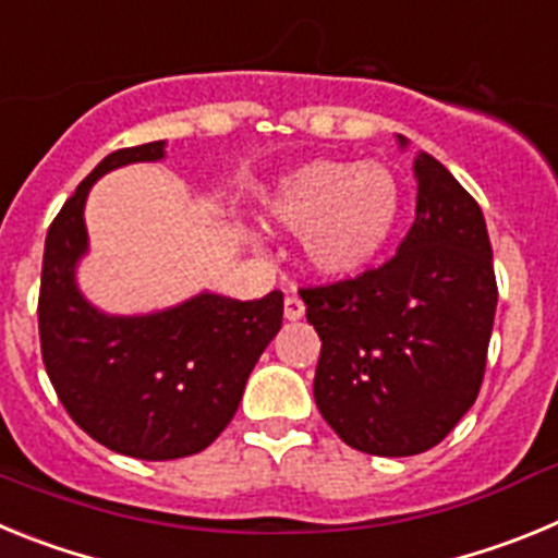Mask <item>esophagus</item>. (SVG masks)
Segmentation results:
<instances>
[{
  "mask_svg": "<svg viewBox=\"0 0 558 558\" xmlns=\"http://www.w3.org/2000/svg\"><path fill=\"white\" fill-rule=\"evenodd\" d=\"M302 315H304L302 299H299L295 293H288V299H284V318H288V322H299Z\"/></svg>",
  "mask_w": 558,
  "mask_h": 558,
  "instance_id": "esophagus-1",
  "label": "esophagus"
}]
</instances>
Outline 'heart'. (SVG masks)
Segmentation results:
<instances>
[{
	"mask_svg": "<svg viewBox=\"0 0 558 558\" xmlns=\"http://www.w3.org/2000/svg\"><path fill=\"white\" fill-rule=\"evenodd\" d=\"M268 218L304 231V256L324 276H354L383 254L402 215V190L377 161H313L284 175Z\"/></svg>",
	"mask_w": 558,
	"mask_h": 558,
	"instance_id": "b5f03b06",
	"label": "heart"
}]
</instances>
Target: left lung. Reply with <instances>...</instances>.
I'll list each match as a JSON object with an SVG mask.
<instances>
[{"instance_id":"8db88e82","label":"left lung","mask_w":558,"mask_h":558,"mask_svg":"<svg viewBox=\"0 0 558 558\" xmlns=\"http://www.w3.org/2000/svg\"><path fill=\"white\" fill-rule=\"evenodd\" d=\"M399 145H408L399 136ZM416 218L397 254L352 279L302 288L322 338L315 405L349 447L402 458L436 447L475 405L497 307L481 206L427 153Z\"/></svg>"}]
</instances>
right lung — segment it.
Segmentation results:
<instances>
[{
	"mask_svg": "<svg viewBox=\"0 0 558 558\" xmlns=\"http://www.w3.org/2000/svg\"><path fill=\"white\" fill-rule=\"evenodd\" d=\"M161 156L165 142L122 147L88 172L49 226L38 293L41 357L66 413L102 447L142 461L195 456L226 430L284 310L282 290L256 302L201 293L128 318L83 299L75 265L88 190L108 170Z\"/></svg>",
	"mask_w": 558,
	"mask_h": 558,
	"instance_id": "add662e5",
	"label": "right lung"
}]
</instances>
